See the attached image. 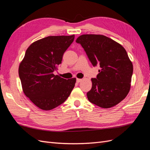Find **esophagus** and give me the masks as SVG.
Instances as JSON below:
<instances>
[{"instance_id":"1","label":"esophagus","mask_w":150,"mask_h":150,"mask_svg":"<svg viewBox=\"0 0 150 150\" xmlns=\"http://www.w3.org/2000/svg\"><path fill=\"white\" fill-rule=\"evenodd\" d=\"M83 81V79H79V78H77V79H76V81H77V83H80V82H81V81Z\"/></svg>"}]
</instances>
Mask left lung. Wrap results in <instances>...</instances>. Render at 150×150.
Segmentation results:
<instances>
[{
	"label": "left lung",
	"instance_id": "left-lung-1",
	"mask_svg": "<svg viewBox=\"0 0 150 150\" xmlns=\"http://www.w3.org/2000/svg\"><path fill=\"white\" fill-rule=\"evenodd\" d=\"M76 42L83 47L92 64L101 67L96 78L91 79L88 100L103 108L116 106L131 88L133 66L125 49L103 35L83 34Z\"/></svg>",
	"mask_w": 150,
	"mask_h": 150
}]
</instances>
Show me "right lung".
Instances as JSON below:
<instances>
[{
	"label": "right lung",
	"instance_id": "right-lung-1",
	"mask_svg": "<svg viewBox=\"0 0 150 150\" xmlns=\"http://www.w3.org/2000/svg\"><path fill=\"white\" fill-rule=\"evenodd\" d=\"M74 39L72 35L48 36L36 40L26 50L20 63L19 75L23 92L42 110L59 106L74 87L76 78L67 80L53 74Z\"/></svg>",
	"mask_w": 150,
	"mask_h": 150
}]
</instances>
